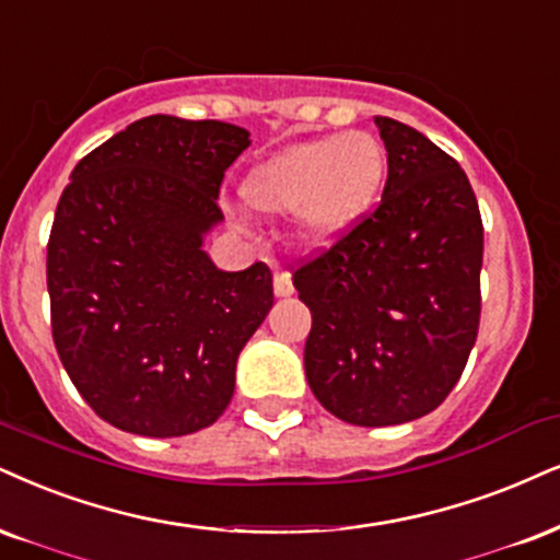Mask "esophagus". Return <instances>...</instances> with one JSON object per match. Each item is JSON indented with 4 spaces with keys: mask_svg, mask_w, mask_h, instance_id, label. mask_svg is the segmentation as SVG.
<instances>
[{
    "mask_svg": "<svg viewBox=\"0 0 560 560\" xmlns=\"http://www.w3.org/2000/svg\"><path fill=\"white\" fill-rule=\"evenodd\" d=\"M293 280L288 272H275V295L285 299V295H293Z\"/></svg>",
    "mask_w": 560,
    "mask_h": 560,
    "instance_id": "obj_1",
    "label": "esophagus"
}]
</instances>
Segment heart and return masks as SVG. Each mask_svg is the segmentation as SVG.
<instances>
[{"label":"heart","mask_w":560,"mask_h":560,"mask_svg":"<svg viewBox=\"0 0 560 560\" xmlns=\"http://www.w3.org/2000/svg\"><path fill=\"white\" fill-rule=\"evenodd\" d=\"M384 178V153L371 135H332L295 144L248 171L246 202L269 215L299 210L312 244H329L355 223Z\"/></svg>","instance_id":"heart-1"}]
</instances>
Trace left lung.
Returning a JSON list of instances; mask_svg holds the SVG:
<instances>
[{
  "mask_svg": "<svg viewBox=\"0 0 560 560\" xmlns=\"http://www.w3.org/2000/svg\"><path fill=\"white\" fill-rule=\"evenodd\" d=\"M382 202L293 269L312 312L314 397L353 425H397L444 402L480 327L482 220L465 171L418 129L376 116Z\"/></svg>",
  "mask_w": 560,
  "mask_h": 560,
  "instance_id": "obj_1",
  "label": "left lung"
}]
</instances>
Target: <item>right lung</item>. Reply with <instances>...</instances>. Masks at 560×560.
<instances>
[{
	"label": "right lung",
	"instance_id": "obj_1",
	"mask_svg": "<svg viewBox=\"0 0 560 560\" xmlns=\"http://www.w3.org/2000/svg\"><path fill=\"white\" fill-rule=\"evenodd\" d=\"M248 148L225 121L148 116L74 165L46 246L51 335L95 416L171 439L212 425L236 361L272 308V272H223L202 236Z\"/></svg>",
	"mask_w": 560,
	"mask_h": 560
}]
</instances>
